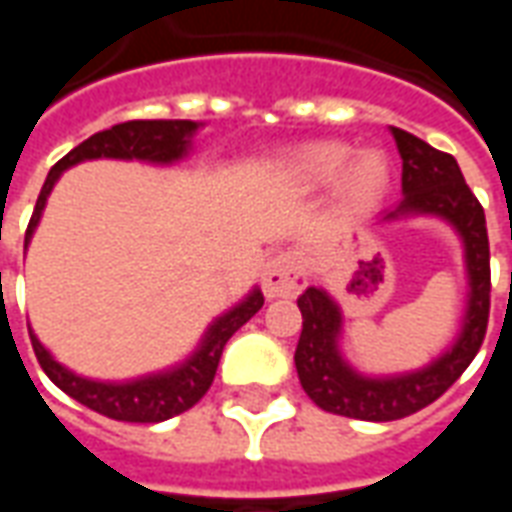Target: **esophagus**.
<instances>
[{"label": "esophagus", "mask_w": 512, "mask_h": 512, "mask_svg": "<svg viewBox=\"0 0 512 512\" xmlns=\"http://www.w3.org/2000/svg\"><path fill=\"white\" fill-rule=\"evenodd\" d=\"M307 288V271L296 252L271 257L263 268V290L268 299H293Z\"/></svg>", "instance_id": "1"}]
</instances>
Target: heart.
<instances>
[{
  "label": "heart",
  "mask_w": 512,
  "mask_h": 512,
  "mask_svg": "<svg viewBox=\"0 0 512 512\" xmlns=\"http://www.w3.org/2000/svg\"><path fill=\"white\" fill-rule=\"evenodd\" d=\"M288 169L304 189H318L332 183L340 208L362 213L376 208L389 189V158L381 150H356L345 142H315L296 150L288 158Z\"/></svg>",
  "instance_id": "obj_1"
}]
</instances>
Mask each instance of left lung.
I'll return each instance as SVG.
<instances>
[{
    "mask_svg": "<svg viewBox=\"0 0 512 512\" xmlns=\"http://www.w3.org/2000/svg\"><path fill=\"white\" fill-rule=\"evenodd\" d=\"M403 158V200L381 216V222L406 216H439L455 227L463 241L469 277V304L455 343L430 365L400 376H362L337 348L343 312L323 288H307L299 296L301 337L296 345V370L304 392L315 406L340 417L392 422L430 406L450 389L483 345L491 310V252L483 205L466 186L458 161L419 136L392 128Z\"/></svg>",
    "mask_w": 512,
    "mask_h": 512,
    "instance_id": "1",
    "label": "left lung"
}]
</instances>
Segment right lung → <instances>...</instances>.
<instances>
[{
  "instance_id": "right-lung-1",
  "label": "right lung",
  "mask_w": 512,
  "mask_h": 512,
  "mask_svg": "<svg viewBox=\"0 0 512 512\" xmlns=\"http://www.w3.org/2000/svg\"><path fill=\"white\" fill-rule=\"evenodd\" d=\"M200 123L194 120H128L120 126L98 131L82 145H76L51 167L49 178L35 202V211L29 219L24 246H29L32 233L38 227L46 200H49L54 183L60 175L79 161H93V158H123V161H147V164H172L189 153L191 136L197 134ZM263 307V293L255 288L244 301H238L233 310L219 315L208 326V332L197 345V351L180 362L178 367H169L164 373H150V376L134 378V381H93V378L76 376L73 370L62 367L54 356L43 348L35 334L29 332L35 356H38L43 373L60 386L65 395L79 400L82 406L93 408L98 414L120 422H164L189 411L194 403H200L202 395L211 389L216 367L222 359L227 340L244 326L257 310Z\"/></svg>"
}]
</instances>
